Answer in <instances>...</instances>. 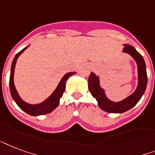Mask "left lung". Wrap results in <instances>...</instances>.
Segmentation results:
<instances>
[{
  "label": "left lung",
  "mask_w": 155,
  "mask_h": 155,
  "mask_svg": "<svg viewBox=\"0 0 155 155\" xmlns=\"http://www.w3.org/2000/svg\"><path fill=\"white\" fill-rule=\"evenodd\" d=\"M124 52L130 54L136 61L138 69V86L134 94L126 98L123 101L114 103L110 101L104 94V90L99 86V78L91 73L88 78L89 91L92 96L98 101L99 107L109 113H122L131 109L136 105L143 95L147 85V74H146V63L143 57L136 49L130 45H125L123 50Z\"/></svg>",
  "instance_id": "1"
}]
</instances>
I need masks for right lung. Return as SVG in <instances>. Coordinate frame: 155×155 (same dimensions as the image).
Masks as SVG:
<instances>
[{"instance_id": "1", "label": "right lung", "mask_w": 155, "mask_h": 155, "mask_svg": "<svg viewBox=\"0 0 155 155\" xmlns=\"http://www.w3.org/2000/svg\"><path fill=\"white\" fill-rule=\"evenodd\" d=\"M25 49H26V48H23L21 51H19L18 53L16 54V56H15L14 61H13V63H12L11 72H10V77H9V90H10V94H11L12 98L15 101L17 105L22 111H24L25 112L29 114V115H31V116H40V115L48 114L58 107L60 99H61V97L63 96L64 90H65V83H66V81L68 80L69 77L74 75L76 73L75 72H71V73H68V74H65L62 78L61 81H60L59 86H57L56 91H54L53 94H51L48 99H47L44 103L36 104V105H31V104H26L25 102L21 100V98L18 94V92H17L14 84V68H15V64H16L17 59H18V57L20 56V54Z\"/></svg>"}]
</instances>
